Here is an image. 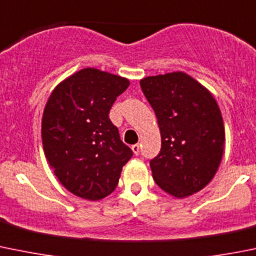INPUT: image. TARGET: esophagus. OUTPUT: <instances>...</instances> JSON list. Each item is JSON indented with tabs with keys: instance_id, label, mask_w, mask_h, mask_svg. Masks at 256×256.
<instances>
[{
	"instance_id": "1",
	"label": "esophagus",
	"mask_w": 256,
	"mask_h": 256,
	"mask_svg": "<svg viewBox=\"0 0 256 256\" xmlns=\"http://www.w3.org/2000/svg\"><path fill=\"white\" fill-rule=\"evenodd\" d=\"M131 148H132V151H134V154H135V155H138V152H140V145H138V144H135V145H132V146H131Z\"/></svg>"
}]
</instances>
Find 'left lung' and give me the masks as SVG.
Returning a JSON list of instances; mask_svg holds the SVG:
<instances>
[{"mask_svg":"<svg viewBox=\"0 0 256 256\" xmlns=\"http://www.w3.org/2000/svg\"><path fill=\"white\" fill-rule=\"evenodd\" d=\"M161 132V148L150 160L155 182L175 198L198 192L214 178L222 158V116L212 94L184 72L140 81Z\"/></svg>","mask_w":256,"mask_h":256,"instance_id":"left-lung-1","label":"left lung"}]
</instances>
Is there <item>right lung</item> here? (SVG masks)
Listing matches in <instances>:
<instances>
[{"mask_svg": "<svg viewBox=\"0 0 256 256\" xmlns=\"http://www.w3.org/2000/svg\"><path fill=\"white\" fill-rule=\"evenodd\" d=\"M130 82L96 68L62 81L42 118L44 155L60 182L82 199L100 200L116 188L132 150L108 114Z\"/></svg>", "mask_w": 256, "mask_h": 256, "instance_id": "add662e5", "label": "right lung"}]
</instances>
